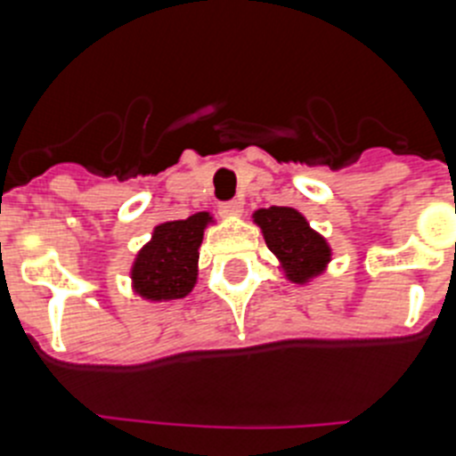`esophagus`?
Here are the masks:
<instances>
[{
  "label": "esophagus",
  "instance_id": "esophagus-1",
  "mask_svg": "<svg viewBox=\"0 0 456 456\" xmlns=\"http://www.w3.org/2000/svg\"><path fill=\"white\" fill-rule=\"evenodd\" d=\"M244 212V205L240 200H231V203H221L219 205V215L225 216V219H237Z\"/></svg>",
  "mask_w": 456,
  "mask_h": 456
}]
</instances>
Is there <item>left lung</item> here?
Returning <instances> with one entry per match:
<instances>
[{"instance_id":"obj_1","label":"left lung","mask_w":456,"mask_h":456,"mask_svg":"<svg viewBox=\"0 0 456 456\" xmlns=\"http://www.w3.org/2000/svg\"><path fill=\"white\" fill-rule=\"evenodd\" d=\"M253 224L263 231L269 251L278 260V269L289 283L308 285L331 263V244L315 228H310L299 209L283 205L260 208L253 212Z\"/></svg>"}]
</instances>
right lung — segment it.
<instances>
[{
    "instance_id": "right-lung-1",
    "label": "right lung",
    "mask_w": 456,
    "mask_h": 456,
    "mask_svg": "<svg viewBox=\"0 0 456 456\" xmlns=\"http://www.w3.org/2000/svg\"><path fill=\"white\" fill-rule=\"evenodd\" d=\"M212 224L209 212H196L189 219L155 225L132 263V292L152 304L187 297L199 281V248Z\"/></svg>"
}]
</instances>
